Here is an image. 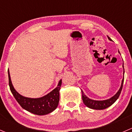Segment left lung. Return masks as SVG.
I'll return each mask as SVG.
<instances>
[{
    "label": "left lung",
    "mask_w": 132,
    "mask_h": 132,
    "mask_svg": "<svg viewBox=\"0 0 132 132\" xmlns=\"http://www.w3.org/2000/svg\"><path fill=\"white\" fill-rule=\"evenodd\" d=\"M108 39L110 40H112V39L108 36ZM124 69V66H122ZM124 73H125V70H124ZM124 82V77L122 80V83H121V86L120 89H119V91L117 92V93L114 96H113L112 97H111L109 99H107V100H104V101H95L90 99L88 97H87L86 96L84 95V92H82V90H81L82 92V101L84 104L87 107L89 108H92V109L94 110H104L106 108H108L109 106H110L111 105L113 104L115 102L117 101V98L119 97L120 94H121V92L122 91V85H123Z\"/></svg>",
    "instance_id": "1"
}]
</instances>
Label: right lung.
Listing matches in <instances>:
<instances>
[{
    "instance_id": "1",
    "label": "right lung",
    "mask_w": 132,
    "mask_h": 132,
    "mask_svg": "<svg viewBox=\"0 0 132 132\" xmlns=\"http://www.w3.org/2000/svg\"><path fill=\"white\" fill-rule=\"evenodd\" d=\"M7 71L10 90L22 108L38 116L48 114L57 108L59 102V90L62 84V80H60L57 86L46 95L40 98H28L23 97L15 90L11 83L9 70Z\"/></svg>"
}]
</instances>
